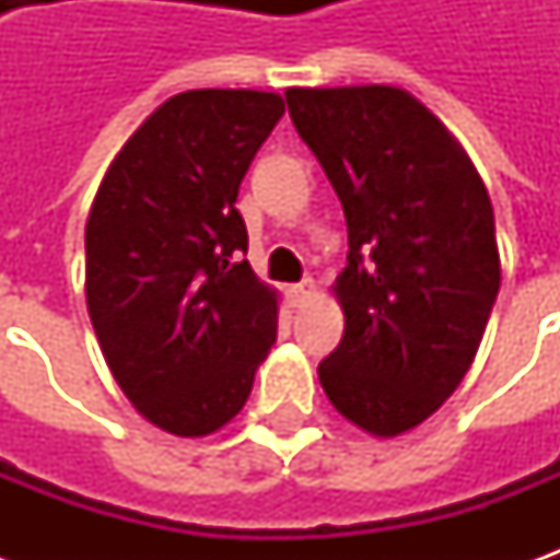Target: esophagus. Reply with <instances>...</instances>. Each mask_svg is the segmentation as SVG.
Returning <instances> with one entry per match:
<instances>
[{"label": "esophagus", "mask_w": 560, "mask_h": 560, "mask_svg": "<svg viewBox=\"0 0 560 560\" xmlns=\"http://www.w3.org/2000/svg\"><path fill=\"white\" fill-rule=\"evenodd\" d=\"M312 293H315V281L312 279H303L300 284H291V288H288V296H291L293 305H303Z\"/></svg>", "instance_id": "34e87169"}]
</instances>
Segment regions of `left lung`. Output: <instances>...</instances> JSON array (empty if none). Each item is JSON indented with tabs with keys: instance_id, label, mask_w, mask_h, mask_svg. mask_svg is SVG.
Returning a JSON list of instances; mask_svg holds the SVG:
<instances>
[{
	"instance_id": "left-lung-1",
	"label": "left lung",
	"mask_w": 560,
	"mask_h": 560,
	"mask_svg": "<svg viewBox=\"0 0 560 560\" xmlns=\"http://www.w3.org/2000/svg\"><path fill=\"white\" fill-rule=\"evenodd\" d=\"M348 219L332 284L339 348L317 365L332 408L375 438L417 429L474 363L501 288L480 173L438 116L387 83L284 90Z\"/></svg>"
}]
</instances>
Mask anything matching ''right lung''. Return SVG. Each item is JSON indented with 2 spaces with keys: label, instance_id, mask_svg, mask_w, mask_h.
Here are the masks:
<instances>
[{
  "label": "right lung",
  "instance_id": "add662e5",
  "mask_svg": "<svg viewBox=\"0 0 560 560\" xmlns=\"http://www.w3.org/2000/svg\"><path fill=\"white\" fill-rule=\"evenodd\" d=\"M284 114L279 92L188 90L116 152L86 219V308L128 401L203 438L243 411L279 324L236 195Z\"/></svg>",
  "mask_w": 560,
  "mask_h": 560
}]
</instances>
